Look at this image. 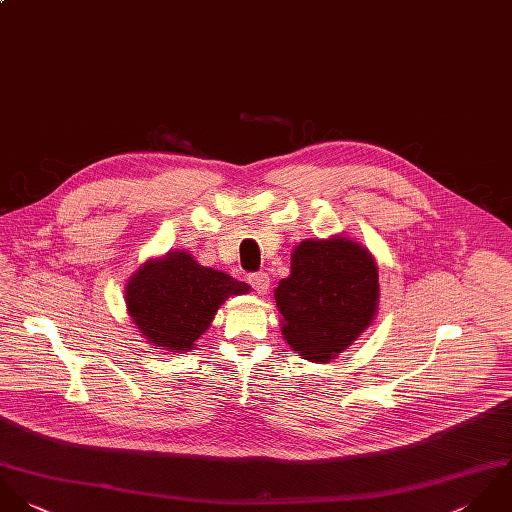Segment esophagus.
I'll return each instance as SVG.
<instances>
[{"label": "esophagus", "instance_id": "esophagus-1", "mask_svg": "<svg viewBox=\"0 0 512 512\" xmlns=\"http://www.w3.org/2000/svg\"><path fill=\"white\" fill-rule=\"evenodd\" d=\"M247 281H249V285H251L259 295H263V293L269 289V285H271V279H269L267 273H249Z\"/></svg>", "mask_w": 512, "mask_h": 512}]
</instances>
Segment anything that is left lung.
<instances>
[{
	"instance_id": "obj_1",
	"label": "left lung",
	"mask_w": 512,
	"mask_h": 512,
	"mask_svg": "<svg viewBox=\"0 0 512 512\" xmlns=\"http://www.w3.org/2000/svg\"><path fill=\"white\" fill-rule=\"evenodd\" d=\"M378 295V267L362 245L303 241L275 289L285 340L307 360L328 362L372 324Z\"/></svg>"
}]
</instances>
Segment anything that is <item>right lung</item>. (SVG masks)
Here are the masks:
<instances>
[{"label":"right lung","instance_id":"obj_1","mask_svg":"<svg viewBox=\"0 0 512 512\" xmlns=\"http://www.w3.org/2000/svg\"><path fill=\"white\" fill-rule=\"evenodd\" d=\"M249 285L202 267L188 253H168L142 265L126 285V307L154 346L188 352L211 324L219 305Z\"/></svg>","mask_w":512,"mask_h":512}]
</instances>
